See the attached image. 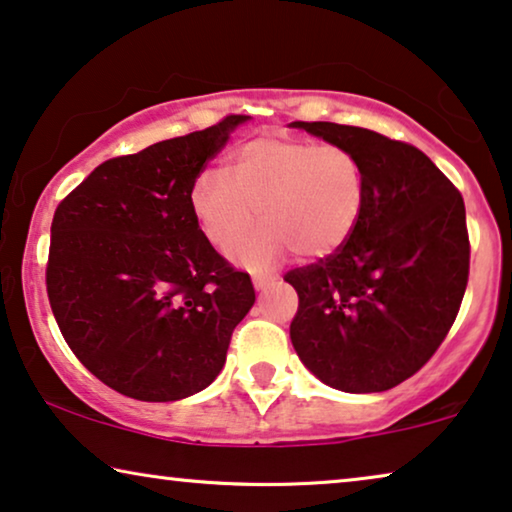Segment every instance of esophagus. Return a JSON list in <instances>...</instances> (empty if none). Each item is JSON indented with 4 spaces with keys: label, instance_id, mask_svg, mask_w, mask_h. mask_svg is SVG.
Masks as SVG:
<instances>
[{
    "label": "esophagus",
    "instance_id": "obj_1",
    "mask_svg": "<svg viewBox=\"0 0 512 512\" xmlns=\"http://www.w3.org/2000/svg\"><path fill=\"white\" fill-rule=\"evenodd\" d=\"M278 276H266V273H255L253 276V285H255V290H264L266 285L269 283H273V280H276Z\"/></svg>",
    "mask_w": 512,
    "mask_h": 512
}]
</instances>
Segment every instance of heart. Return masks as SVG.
Instances as JSON below:
<instances>
[{
    "label": "heart",
    "mask_w": 512,
    "mask_h": 512,
    "mask_svg": "<svg viewBox=\"0 0 512 512\" xmlns=\"http://www.w3.org/2000/svg\"><path fill=\"white\" fill-rule=\"evenodd\" d=\"M192 213L215 248H229L259 214L265 225L229 250L234 262L269 269L290 250L322 257L341 248L364 204V169L352 150L292 136H257L234 150L229 174L206 169Z\"/></svg>",
    "instance_id": "obj_1"
}]
</instances>
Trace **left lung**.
I'll return each mask as SVG.
<instances>
[{
  "instance_id": "8db88e82",
  "label": "left lung",
  "mask_w": 512,
  "mask_h": 512,
  "mask_svg": "<svg viewBox=\"0 0 512 512\" xmlns=\"http://www.w3.org/2000/svg\"><path fill=\"white\" fill-rule=\"evenodd\" d=\"M292 127L352 150L364 169L348 241L285 276L299 294L292 345L334 390H392L429 362L462 306L471 257L464 199L410 143L336 122Z\"/></svg>"
}]
</instances>
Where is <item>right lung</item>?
Masks as SVG:
<instances>
[{"mask_svg":"<svg viewBox=\"0 0 512 512\" xmlns=\"http://www.w3.org/2000/svg\"><path fill=\"white\" fill-rule=\"evenodd\" d=\"M248 115L106 160L60 201L46 290L64 341L92 376L139 401L213 383L255 304L250 276L215 253L190 194Z\"/></svg>","mask_w":512,"mask_h":512,"instance_id":"right-lung-1","label":"right lung"}]
</instances>
